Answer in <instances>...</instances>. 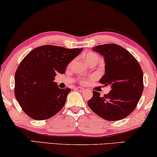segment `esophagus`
<instances>
[{
	"mask_svg": "<svg viewBox=\"0 0 157 157\" xmlns=\"http://www.w3.org/2000/svg\"><path fill=\"white\" fill-rule=\"evenodd\" d=\"M75 90L79 91V92H83V91H85V89H84L83 87H76Z\"/></svg>",
	"mask_w": 157,
	"mask_h": 157,
	"instance_id": "esophagus-1",
	"label": "esophagus"
}]
</instances>
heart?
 I'll return each instance as SVG.
<instances>
[{
    "label": "heart",
    "instance_id": "b5f03b06",
    "mask_svg": "<svg viewBox=\"0 0 157 157\" xmlns=\"http://www.w3.org/2000/svg\"><path fill=\"white\" fill-rule=\"evenodd\" d=\"M99 56L97 53L94 52H89L85 55V60L87 63H92L93 61H99ZM81 82L85 83L86 82V81L85 79H82Z\"/></svg>",
    "mask_w": 157,
    "mask_h": 157
}]
</instances>
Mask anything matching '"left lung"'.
<instances>
[{
  "instance_id": "1",
  "label": "left lung",
  "mask_w": 157,
  "mask_h": 157,
  "mask_svg": "<svg viewBox=\"0 0 157 157\" xmlns=\"http://www.w3.org/2000/svg\"><path fill=\"white\" fill-rule=\"evenodd\" d=\"M104 56L105 74L99 80L111 85L104 97L94 91L87 104L91 110L107 121H119L129 116L136 108L143 92V72L134 56L122 46L106 44L92 48Z\"/></svg>"
}]
</instances>
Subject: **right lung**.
<instances>
[{
    "label": "right lung",
    "mask_w": 157,
    "mask_h": 157,
    "mask_svg": "<svg viewBox=\"0 0 157 157\" xmlns=\"http://www.w3.org/2000/svg\"><path fill=\"white\" fill-rule=\"evenodd\" d=\"M82 48L44 45L23 58L15 75V95L21 108L35 120H46L64 106L70 88L60 89L54 82Z\"/></svg>",
    "instance_id": "right-lung-1"
}]
</instances>
